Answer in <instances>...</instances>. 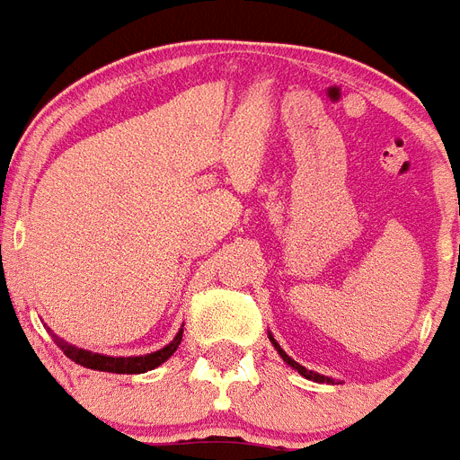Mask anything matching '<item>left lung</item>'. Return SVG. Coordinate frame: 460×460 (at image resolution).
I'll return each instance as SVG.
<instances>
[{
    "mask_svg": "<svg viewBox=\"0 0 460 460\" xmlns=\"http://www.w3.org/2000/svg\"><path fill=\"white\" fill-rule=\"evenodd\" d=\"M268 336H270V343L275 345V350L279 352V358H282L284 362L289 364L291 369H296V371H298V374H301V376H305V378H310V381H314V383H333V378H329V376L314 374V371H310V369H305V367H301V364L296 362V359H291L289 355H287V352H284L282 348H279V343H277V341L272 339V333H268Z\"/></svg>",
    "mask_w": 460,
    "mask_h": 460,
    "instance_id": "left-lung-1",
    "label": "left lung"
}]
</instances>
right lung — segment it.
Segmentation results:
<instances>
[{"label": "right lung", "instance_id": "1", "mask_svg": "<svg viewBox=\"0 0 460 460\" xmlns=\"http://www.w3.org/2000/svg\"><path fill=\"white\" fill-rule=\"evenodd\" d=\"M181 339H183V329L176 333V339L171 341L169 345H164L162 350L150 352V355H138V358H110V355H98V352L82 350V348H75V345H67L66 341H58V345L63 348L67 358L75 364H82L86 369H96V371H110V374H146V371L155 369L162 362L176 352V348L181 345Z\"/></svg>", "mask_w": 460, "mask_h": 460}]
</instances>
